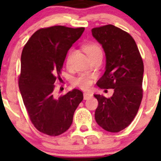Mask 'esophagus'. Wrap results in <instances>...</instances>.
<instances>
[{
  "mask_svg": "<svg viewBox=\"0 0 161 161\" xmlns=\"http://www.w3.org/2000/svg\"><path fill=\"white\" fill-rule=\"evenodd\" d=\"M92 97V94L90 92H84V100H88L90 97Z\"/></svg>",
  "mask_w": 161,
  "mask_h": 161,
  "instance_id": "1",
  "label": "esophagus"
}]
</instances>
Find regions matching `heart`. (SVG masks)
<instances>
[{
	"label": "heart",
	"mask_w": 161,
	"mask_h": 161,
	"mask_svg": "<svg viewBox=\"0 0 161 161\" xmlns=\"http://www.w3.org/2000/svg\"><path fill=\"white\" fill-rule=\"evenodd\" d=\"M83 49L85 50L86 53H87L90 58H93V57L97 56V55L102 54L103 55V52H102V49L100 46H99L97 43H90L85 44L83 47ZM71 53H72V50H70L68 53L67 58H66V61L67 63L69 64L70 62ZM73 84H74L75 86L79 87V88L82 89V90H86L90 86L91 81L89 79V77H87L85 75H81L79 77L75 78L74 80H73Z\"/></svg>",
	"instance_id": "obj_1"
}]
</instances>
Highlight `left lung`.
<instances>
[{"label":"left lung","instance_id":"left-lung-1","mask_svg":"<svg viewBox=\"0 0 161 161\" xmlns=\"http://www.w3.org/2000/svg\"><path fill=\"white\" fill-rule=\"evenodd\" d=\"M92 36L102 45L106 56L105 72L97 82L101 89H114L110 98L95 94L97 124L104 130L118 132L131 124L142 99L144 66L130 34L113 25L93 28Z\"/></svg>","mask_w":161,"mask_h":161}]
</instances>
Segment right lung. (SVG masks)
<instances>
[{"label": "right lung", "instance_id": "add662e5", "mask_svg": "<svg viewBox=\"0 0 161 161\" xmlns=\"http://www.w3.org/2000/svg\"><path fill=\"white\" fill-rule=\"evenodd\" d=\"M85 28L62 25L40 29L32 34L21 56L19 86L30 118L43 134L57 136L70 128L83 93L74 89L57 97L54 83L60 77L68 50Z\"/></svg>", "mask_w": 161, "mask_h": 161}]
</instances>
